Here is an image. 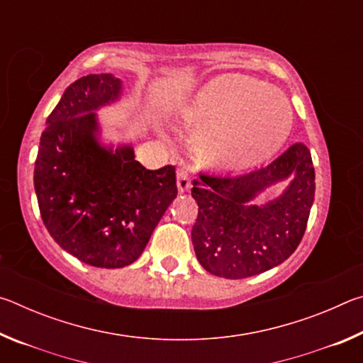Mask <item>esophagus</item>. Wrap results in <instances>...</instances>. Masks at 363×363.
I'll return each mask as SVG.
<instances>
[{"instance_id":"1","label":"esophagus","mask_w":363,"mask_h":363,"mask_svg":"<svg viewBox=\"0 0 363 363\" xmlns=\"http://www.w3.org/2000/svg\"><path fill=\"white\" fill-rule=\"evenodd\" d=\"M190 189V176L187 171L181 169L179 173H177V190H179L181 194L187 192V190Z\"/></svg>"}]
</instances>
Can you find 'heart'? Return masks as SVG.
I'll return each instance as SVG.
<instances>
[{
	"mask_svg": "<svg viewBox=\"0 0 363 363\" xmlns=\"http://www.w3.org/2000/svg\"><path fill=\"white\" fill-rule=\"evenodd\" d=\"M184 118L200 130L196 150L206 163L242 171L281 149L290 136L293 110L280 91L238 73H224L196 91Z\"/></svg>",
	"mask_w": 363,
	"mask_h": 363,
	"instance_id": "heart-1",
	"label": "heart"
}]
</instances>
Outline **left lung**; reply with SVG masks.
I'll use <instances>...</instances> for the list:
<instances>
[{"label": "left lung", "instance_id": "1", "mask_svg": "<svg viewBox=\"0 0 363 363\" xmlns=\"http://www.w3.org/2000/svg\"><path fill=\"white\" fill-rule=\"evenodd\" d=\"M292 181L277 199L250 203L274 183ZM315 194L309 149L296 143L267 164L243 176L200 174L192 196L199 216L192 227L196 259L224 279H247L288 259L304 235Z\"/></svg>", "mask_w": 363, "mask_h": 363}]
</instances>
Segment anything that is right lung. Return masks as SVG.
Returning <instances> with one entry per match:
<instances>
[{"instance_id": "obj_1", "label": "right lung", "mask_w": 363, "mask_h": 363, "mask_svg": "<svg viewBox=\"0 0 363 363\" xmlns=\"http://www.w3.org/2000/svg\"><path fill=\"white\" fill-rule=\"evenodd\" d=\"M121 96L112 73L72 83L46 120L35 162L41 219L60 248L94 267L130 266L176 199V169H147L131 145H102L96 110Z\"/></svg>"}]
</instances>
